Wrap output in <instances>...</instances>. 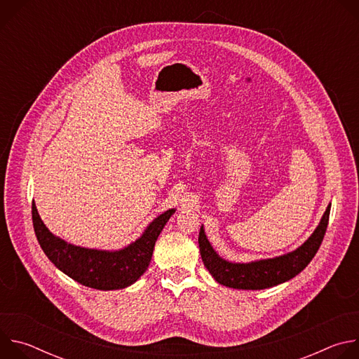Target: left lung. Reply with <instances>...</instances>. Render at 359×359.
<instances>
[{
    "mask_svg": "<svg viewBox=\"0 0 359 359\" xmlns=\"http://www.w3.org/2000/svg\"><path fill=\"white\" fill-rule=\"evenodd\" d=\"M331 203L328 204L314 233L294 251L278 255V257L274 259H264L250 263H231L222 259L212 247L201 226L198 233V247L203 264L219 284L230 288L264 290L285 283L299 274L314 259L327 231Z\"/></svg>",
    "mask_w": 359,
    "mask_h": 359,
    "instance_id": "left-lung-1",
    "label": "left lung"
}]
</instances>
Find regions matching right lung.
I'll use <instances>...</instances> for the list:
<instances>
[{
  "instance_id": "obj_1",
  "label": "right lung",
  "mask_w": 359,
  "mask_h": 359,
  "mask_svg": "<svg viewBox=\"0 0 359 359\" xmlns=\"http://www.w3.org/2000/svg\"><path fill=\"white\" fill-rule=\"evenodd\" d=\"M175 212L169 209L158 216L137 240L116 251L85 248L57 237L41 220L35 203L32 223L41 248L57 269L85 287L108 291L129 287L147 270L155 243Z\"/></svg>"
}]
</instances>
